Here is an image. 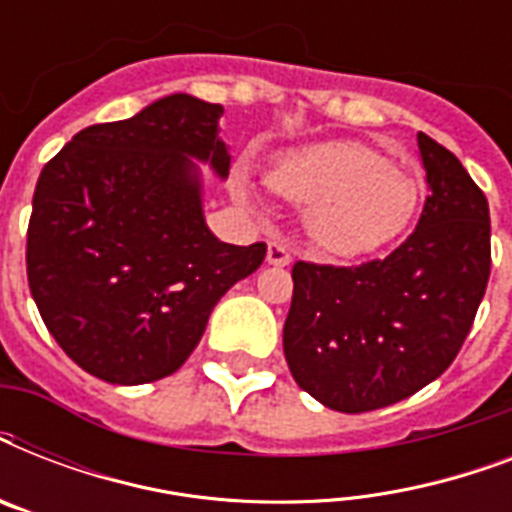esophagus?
Instances as JSON below:
<instances>
[{"mask_svg":"<svg viewBox=\"0 0 512 512\" xmlns=\"http://www.w3.org/2000/svg\"><path fill=\"white\" fill-rule=\"evenodd\" d=\"M268 263L271 265H289L292 263V252L284 241H268Z\"/></svg>","mask_w":512,"mask_h":512,"instance_id":"1","label":"esophagus"}]
</instances>
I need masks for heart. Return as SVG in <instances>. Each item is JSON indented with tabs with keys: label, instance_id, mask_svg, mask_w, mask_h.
I'll list each match as a JSON object with an SVG mask.
<instances>
[{
	"label": "heart",
	"instance_id": "1",
	"mask_svg": "<svg viewBox=\"0 0 512 512\" xmlns=\"http://www.w3.org/2000/svg\"><path fill=\"white\" fill-rule=\"evenodd\" d=\"M268 185L284 199L308 204V236L332 255L380 249L404 233L420 204L412 172L364 143H324L284 156Z\"/></svg>",
	"mask_w": 512,
	"mask_h": 512
}]
</instances>
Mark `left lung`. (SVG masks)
Instances as JSON below:
<instances>
[{
    "instance_id": "left-lung-1",
    "label": "left lung",
    "mask_w": 512,
    "mask_h": 512,
    "mask_svg": "<svg viewBox=\"0 0 512 512\" xmlns=\"http://www.w3.org/2000/svg\"><path fill=\"white\" fill-rule=\"evenodd\" d=\"M417 146L430 193L401 247L361 265L292 268L284 356L297 385L335 412L382 409L444 374L489 284L484 191L449 148L425 132Z\"/></svg>"
}]
</instances>
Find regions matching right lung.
Instances as JSON below:
<instances>
[{"label": "right lung", "mask_w": 512, "mask_h": 512, "mask_svg": "<svg viewBox=\"0 0 512 512\" xmlns=\"http://www.w3.org/2000/svg\"><path fill=\"white\" fill-rule=\"evenodd\" d=\"M223 106L170 95L124 122L76 132L44 164L26 236L28 289L68 358L114 385L177 372L217 300L265 244L209 233L193 159L228 175Z\"/></svg>", "instance_id": "obj_1"}]
</instances>
